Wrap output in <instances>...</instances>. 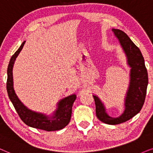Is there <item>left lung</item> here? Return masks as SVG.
Listing matches in <instances>:
<instances>
[{
    "label": "left lung",
    "mask_w": 153,
    "mask_h": 153,
    "mask_svg": "<svg viewBox=\"0 0 153 153\" xmlns=\"http://www.w3.org/2000/svg\"><path fill=\"white\" fill-rule=\"evenodd\" d=\"M112 31L119 40L131 68L129 87L125 98V111L117 117L107 113L105 106L97 96L93 95L96 105V115L99 120L108 125H118L129 120L139 113L145 101L148 84L147 69L141 52L123 30L113 28Z\"/></svg>",
    "instance_id": "8db88e82"
}]
</instances>
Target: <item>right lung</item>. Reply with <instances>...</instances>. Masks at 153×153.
<instances>
[{
	"mask_svg": "<svg viewBox=\"0 0 153 153\" xmlns=\"http://www.w3.org/2000/svg\"><path fill=\"white\" fill-rule=\"evenodd\" d=\"M26 41H24L15 54L12 56L7 67V91L10 100L13 103L17 113L21 120L29 127L45 131H52L62 129L68 125L71 120L73 103L76 99V95L71 94L66 97L57 103V108L52 115L38 113L28 108L19 100L16 94L13 86V69L16 58L19 55Z\"/></svg>",
	"mask_w": 153,
	"mask_h": 153,
	"instance_id": "add662e5",
	"label": "right lung"
}]
</instances>
